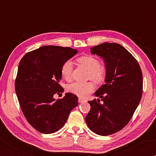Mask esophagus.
<instances>
[{
  "label": "esophagus",
  "mask_w": 156,
  "mask_h": 156,
  "mask_svg": "<svg viewBox=\"0 0 156 156\" xmlns=\"http://www.w3.org/2000/svg\"><path fill=\"white\" fill-rule=\"evenodd\" d=\"M86 101L84 99H83V98H78V102H79V103H83V102H85Z\"/></svg>",
  "instance_id": "esophagus-1"
}]
</instances>
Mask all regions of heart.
Instances as JSON below:
<instances>
[{
	"label": "heart",
	"mask_w": 156,
	"mask_h": 156,
	"mask_svg": "<svg viewBox=\"0 0 156 156\" xmlns=\"http://www.w3.org/2000/svg\"><path fill=\"white\" fill-rule=\"evenodd\" d=\"M80 65L87 68L89 70L87 78L96 83H101L105 79V68L101 65L99 60L92 55H83L77 59ZM73 63L67 60L62 64L61 73L66 80H70L73 72ZM94 89V85L92 82H78L76 81L70 83L67 87V91L73 94L85 98L92 92Z\"/></svg>",
	"instance_id": "obj_1"
}]
</instances>
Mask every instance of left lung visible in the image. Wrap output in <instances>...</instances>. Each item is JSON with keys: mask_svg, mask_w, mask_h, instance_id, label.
Instances as JSON below:
<instances>
[{"mask_svg": "<svg viewBox=\"0 0 156 156\" xmlns=\"http://www.w3.org/2000/svg\"><path fill=\"white\" fill-rule=\"evenodd\" d=\"M90 51L103 58L106 74L105 84L94 92L103 103L89 101L86 122L94 133L108 136L122 129L133 117L142 94V73L136 59L119 44L105 42Z\"/></svg>", "mask_w": 156, "mask_h": 156, "instance_id": "8db88e82", "label": "left lung"}]
</instances>
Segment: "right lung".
<instances>
[{"label":"right lung","mask_w":156,"mask_h":156,"mask_svg":"<svg viewBox=\"0 0 156 156\" xmlns=\"http://www.w3.org/2000/svg\"><path fill=\"white\" fill-rule=\"evenodd\" d=\"M77 53L70 48L46 45L27 53L20 62L16 94L27 121L40 133L58 131L78 104L72 93H66L62 99L53 98L64 92L59 84L62 64Z\"/></svg>","instance_id":"right-lung-1"}]
</instances>
